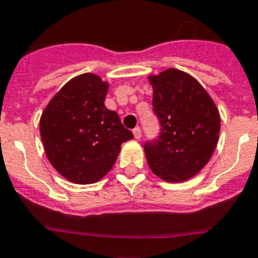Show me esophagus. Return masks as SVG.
Masks as SVG:
<instances>
[{"instance_id":"1","label":"esophagus","mask_w":258,"mask_h":258,"mask_svg":"<svg viewBox=\"0 0 258 258\" xmlns=\"http://www.w3.org/2000/svg\"><path fill=\"white\" fill-rule=\"evenodd\" d=\"M133 134H134V138H136V140H140V138H141V129H140L138 126L134 127Z\"/></svg>"}]
</instances>
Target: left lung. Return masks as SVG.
Masks as SVG:
<instances>
[{"mask_svg": "<svg viewBox=\"0 0 258 258\" xmlns=\"http://www.w3.org/2000/svg\"><path fill=\"white\" fill-rule=\"evenodd\" d=\"M148 79L162 126L159 140L145 145L149 167L165 182L191 179L204 169L218 145V106L201 83L184 71L167 68Z\"/></svg>", "mask_w": 258, "mask_h": 258, "instance_id": "8db88e82", "label": "left lung"}]
</instances>
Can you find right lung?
Wrapping results in <instances>:
<instances>
[{
	"label": "right lung",
	"instance_id": "obj_1",
	"mask_svg": "<svg viewBox=\"0 0 258 258\" xmlns=\"http://www.w3.org/2000/svg\"><path fill=\"white\" fill-rule=\"evenodd\" d=\"M109 84L96 74L72 78L52 96L39 120L44 153L64 179L99 182L112 170L121 145L133 138L104 105Z\"/></svg>",
	"mask_w": 258,
	"mask_h": 258
}]
</instances>
